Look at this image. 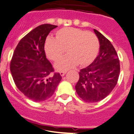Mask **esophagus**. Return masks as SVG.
Listing matches in <instances>:
<instances>
[{
    "label": "esophagus",
    "instance_id": "34e87169",
    "mask_svg": "<svg viewBox=\"0 0 134 134\" xmlns=\"http://www.w3.org/2000/svg\"><path fill=\"white\" fill-rule=\"evenodd\" d=\"M59 73H60V75H61V77H63V76H64L65 75L66 71H61Z\"/></svg>",
    "mask_w": 134,
    "mask_h": 134
}]
</instances>
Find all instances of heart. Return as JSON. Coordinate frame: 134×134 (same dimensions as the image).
Masks as SVG:
<instances>
[{
    "label": "heart",
    "mask_w": 134,
    "mask_h": 134,
    "mask_svg": "<svg viewBox=\"0 0 134 134\" xmlns=\"http://www.w3.org/2000/svg\"><path fill=\"white\" fill-rule=\"evenodd\" d=\"M98 38L91 32L73 27H65L55 32V39L47 38L44 42L45 55L51 61L59 59L66 49L67 56L57 62L59 71H66L75 67H86L96 59L99 52Z\"/></svg>",
    "instance_id": "1"
}]
</instances>
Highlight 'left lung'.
Masks as SVG:
<instances>
[{"mask_svg": "<svg viewBox=\"0 0 134 134\" xmlns=\"http://www.w3.org/2000/svg\"><path fill=\"white\" fill-rule=\"evenodd\" d=\"M93 31L99 43V55L88 67L80 70L75 85L78 96L88 103L105 98L116 85L120 72V61L114 46L101 32Z\"/></svg>", "mask_w": 134, "mask_h": 134, "instance_id": "8db88e82", "label": "left lung"}]
</instances>
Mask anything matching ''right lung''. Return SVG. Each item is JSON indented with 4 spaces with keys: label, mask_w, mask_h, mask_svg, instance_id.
<instances>
[{
    "label": "right lung",
    "mask_w": 134,
    "mask_h": 134,
    "mask_svg": "<svg viewBox=\"0 0 134 134\" xmlns=\"http://www.w3.org/2000/svg\"><path fill=\"white\" fill-rule=\"evenodd\" d=\"M57 26L44 24L37 26L18 43L10 62L14 83L26 97L41 102L50 98L61 81V75L46 58L44 44L51 31Z\"/></svg>",
    "instance_id": "add662e5"
}]
</instances>
